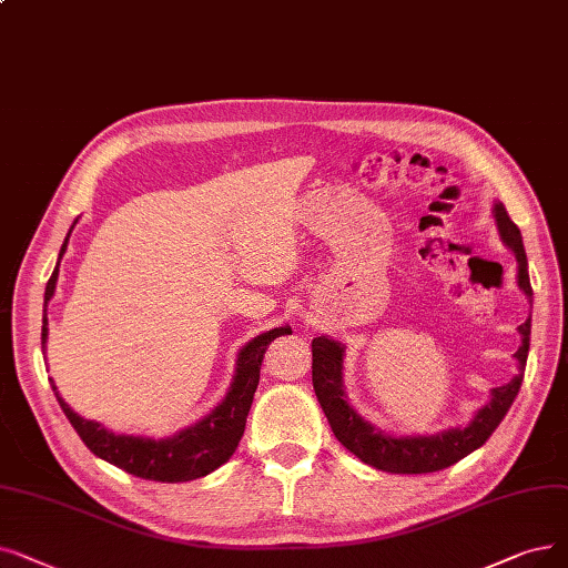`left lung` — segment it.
<instances>
[{
	"mask_svg": "<svg viewBox=\"0 0 568 568\" xmlns=\"http://www.w3.org/2000/svg\"><path fill=\"white\" fill-rule=\"evenodd\" d=\"M497 227L508 248H513L517 257V283L531 297V283L527 271V255L523 245V234L510 220L504 204H495ZM523 345L515 353L520 362V374H517L508 385L491 389V402L478 410L474 423L464 429H450L436 436H417V438H392L383 432L366 425L362 417L348 406L343 397L341 387V362H343V345L317 336L313 338V389L315 397L323 406L334 436L357 455L364 464L381 468L387 474H432L448 468L455 462L464 459L478 450L483 443L495 434L501 425L508 408L513 406L517 392L525 381V364L529 353V336H531V320H525L520 325Z\"/></svg>",
	"mask_w": 568,
	"mask_h": 568,
	"instance_id": "left-lung-1",
	"label": "left lung"
}]
</instances>
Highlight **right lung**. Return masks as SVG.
Listing matches in <instances>:
<instances>
[{
  "instance_id": "1",
  "label": "right lung",
  "mask_w": 568,
  "mask_h": 568,
  "mask_svg": "<svg viewBox=\"0 0 568 568\" xmlns=\"http://www.w3.org/2000/svg\"><path fill=\"white\" fill-rule=\"evenodd\" d=\"M69 234L62 243L60 260L67 251ZM58 271H60V262L53 271V276L48 278L43 306L53 297ZM45 325L48 320L43 308L41 345H45V336H48ZM283 334H290V327L271 329L266 334L255 336L248 345H245V348L239 353L236 376L225 402L220 404L209 417H204L202 423H196L194 427L166 440H151L141 436H115L106 432L102 425L83 420L81 415L73 413L58 394L55 385H53V392L64 415L69 417L71 427L77 429V434L90 448V453L106 459L109 464L122 468V471H128L136 478L158 480V483H187L215 471L220 464H225L234 455L245 429V417H248V410L253 406L266 345Z\"/></svg>"
}]
</instances>
